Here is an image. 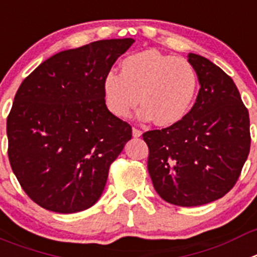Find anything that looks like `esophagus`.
Instances as JSON below:
<instances>
[{
    "label": "esophagus",
    "instance_id": "34e87169",
    "mask_svg": "<svg viewBox=\"0 0 257 257\" xmlns=\"http://www.w3.org/2000/svg\"><path fill=\"white\" fill-rule=\"evenodd\" d=\"M141 135H143V133H141L139 128H135V127H134V128H133V136H134V138H140Z\"/></svg>",
    "mask_w": 257,
    "mask_h": 257
}]
</instances>
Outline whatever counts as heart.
I'll use <instances>...</instances> for the list:
<instances>
[{"label":"heart","mask_w":257,"mask_h":257,"mask_svg":"<svg viewBox=\"0 0 257 257\" xmlns=\"http://www.w3.org/2000/svg\"><path fill=\"white\" fill-rule=\"evenodd\" d=\"M197 86L196 70L187 60L148 49L123 58L119 75H105L102 89L108 110L117 118H127L140 102L141 121L155 119L168 127L187 116Z\"/></svg>","instance_id":"b5f03b06"}]
</instances>
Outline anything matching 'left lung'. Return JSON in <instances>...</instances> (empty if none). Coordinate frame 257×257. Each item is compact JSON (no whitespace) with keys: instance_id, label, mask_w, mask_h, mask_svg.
Instances as JSON below:
<instances>
[{"instance_id":"8db88e82","label":"left lung","mask_w":257,"mask_h":257,"mask_svg":"<svg viewBox=\"0 0 257 257\" xmlns=\"http://www.w3.org/2000/svg\"><path fill=\"white\" fill-rule=\"evenodd\" d=\"M200 90L178 123L143 135L155 191L169 204L197 206L234 186L250 153V118L233 80L208 58L188 53Z\"/></svg>"}]
</instances>
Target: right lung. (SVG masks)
<instances>
[{"label":"right lung","mask_w":257,"mask_h":257,"mask_svg":"<svg viewBox=\"0 0 257 257\" xmlns=\"http://www.w3.org/2000/svg\"><path fill=\"white\" fill-rule=\"evenodd\" d=\"M133 38L58 52L21 82L7 117L9 161L28 196L55 213L95 204L133 136L108 110L103 79Z\"/></svg>","instance_id":"1"}]
</instances>
